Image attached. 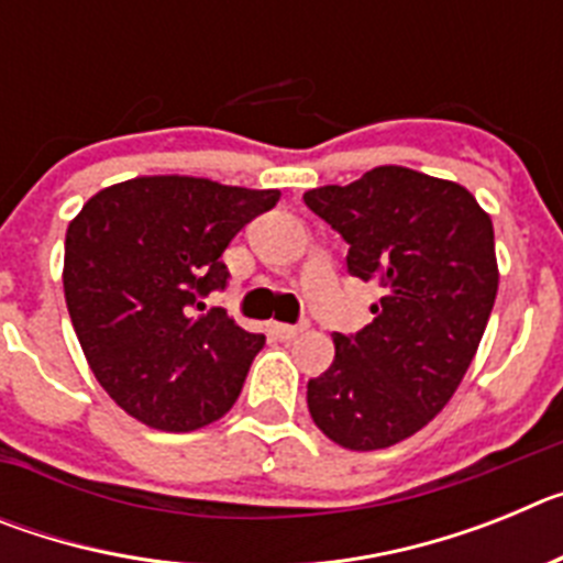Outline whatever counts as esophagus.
Returning <instances> with one entry per match:
<instances>
[{
    "label": "esophagus",
    "mask_w": 563,
    "mask_h": 563,
    "mask_svg": "<svg viewBox=\"0 0 563 563\" xmlns=\"http://www.w3.org/2000/svg\"><path fill=\"white\" fill-rule=\"evenodd\" d=\"M273 332H276V338H282V341H292V338H298V335H301V332H305V327L273 324Z\"/></svg>",
    "instance_id": "obj_1"
}]
</instances>
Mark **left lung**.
Wrapping results in <instances>:
<instances>
[{
  "mask_svg": "<svg viewBox=\"0 0 563 563\" xmlns=\"http://www.w3.org/2000/svg\"><path fill=\"white\" fill-rule=\"evenodd\" d=\"M305 202L350 245L346 271L383 290L372 324L332 335L307 409L343 449H389L440 415L474 361L499 290L494 222L467 188L402 166Z\"/></svg>",
  "mask_w": 563,
  "mask_h": 563,
  "instance_id": "obj_1",
  "label": "left lung"
}]
</instances>
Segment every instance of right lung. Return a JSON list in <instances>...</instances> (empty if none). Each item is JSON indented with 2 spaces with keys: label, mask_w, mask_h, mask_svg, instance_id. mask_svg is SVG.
Segmentation results:
<instances>
[{
  "label": "right lung",
  "mask_w": 563,
  "mask_h": 563,
  "mask_svg": "<svg viewBox=\"0 0 563 563\" xmlns=\"http://www.w3.org/2000/svg\"><path fill=\"white\" fill-rule=\"evenodd\" d=\"M276 188L137 177L98 191L67 228L64 298L107 395L161 431H197L236 402L265 335L222 307V253L271 211Z\"/></svg>",
  "instance_id": "obj_1"
}]
</instances>
